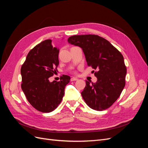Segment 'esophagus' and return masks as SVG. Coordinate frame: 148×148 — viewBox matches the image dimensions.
<instances>
[{
  "label": "esophagus",
  "mask_w": 148,
  "mask_h": 148,
  "mask_svg": "<svg viewBox=\"0 0 148 148\" xmlns=\"http://www.w3.org/2000/svg\"><path fill=\"white\" fill-rule=\"evenodd\" d=\"M78 79V78H75V77H71V79H70V80H71V82H74V81H77V80Z\"/></svg>",
  "instance_id": "34e87169"
}]
</instances>
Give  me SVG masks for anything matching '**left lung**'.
I'll return each instance as SVG.
<instances>
[{"mask_svg": "<svg viewBox=\"0 0 148 148\" xmlns=\"http://www.w3.org/2000/svg\"><path fill=\"white\" fill-rule=\"evenodd\" d=\"M68 42L81 47L88 65L97 71L95 73L96 83L91 84L86 80L82 92L84 101L94 110L108 109L119 97L125 85L127 68L122 53L97 35H75Z\"/></svg>", "mask_w": 148, "mask_h": 148, "instance_id": "8db88e82", "label": "left lung"}]
</instances>
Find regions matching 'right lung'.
Returning <instances> with one entry per match:
<instances>
[{
    "label": "right lung",
    "instance_id": "1",
    "mask_svg": "<svg viewBox=\"0 0 148 148\" xmlns=\"http://www.w3.org/2000/svg\"><path fill=\"white\" fill-rule=\"evenodd\" d=\"M51 42L45 40L31 49L21 68V89L26 99L44 113L51 112L59 105L70 80L69 76L63 75L59 82H49L59 64V50L53 47Z\"/></svg>",
    "mask_w": 148,
    "mask_h": 148
}]
</instances>
